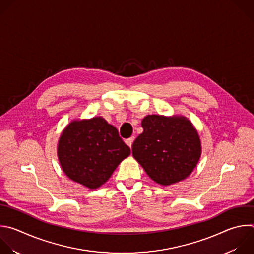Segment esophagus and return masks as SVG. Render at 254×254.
Masks as SVG:
<instances>
[{"mask_svg": "<svg viewBox=\"0 0 254 254\" xmlns=\"http://www.w3.org/2000/svg\"><path fill=\"white\" fill-rule=\"evenodd\" d=\"M133 140H134V137H133V136H131V137H129V138L126 139V143H127V144L129 147H131Z\"/></svg>", "mask_w": 254, "mask_h": 254, "instance_id": "34e87169", "label": "esophagus"}]
</instances>
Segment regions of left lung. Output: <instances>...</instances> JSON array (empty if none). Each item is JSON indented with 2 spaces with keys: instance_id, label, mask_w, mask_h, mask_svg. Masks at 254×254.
Listing matches in <instances>:
<instances>
[{
  "instance_id": "8db88e82",
  "label": "left lung",
  "mask_w": 254,
  "mask_h": 254,
  "mask_svg": "<svg viewBox=\"0 0 254 254\" xmlns=\"http://www.w3.org/2000/svg\"><path fill=\"white\" fill-rule=\"evenodd\" d=\"M143 128L132 143V155L147 176L161 186L187 179L195 168L200 154L199 135L183 116H146Z\"/></svg>"
}]
</instances>
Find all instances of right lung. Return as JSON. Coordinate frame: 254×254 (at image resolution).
Returning <instances> with one entry per match:
<instances>
[{
	"label": "right lung",
	"instance_id": "1",
	"mask_svg": "<svg viewBox=\"0 0 254 254\" xmlns=\"http://www.w3.org/2000/svg\"><path fill=\"white\" fill-rule=\"evenodd\" d=\"M129 154L130 148L118 129L102 117L72 121L63 130L58 144L63 172L90 190L107 183Z\"/></svg>",
	"mask_w": 254,
	"mask_h": 254
}]
</instances>
